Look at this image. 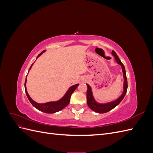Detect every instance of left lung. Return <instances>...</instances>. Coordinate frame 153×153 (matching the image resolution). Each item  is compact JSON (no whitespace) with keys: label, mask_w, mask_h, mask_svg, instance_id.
<instances>
[{"label":"left lung","mask_w":153,"mask_h":153,"mask_svg":"<svg viewBox=\"0 0 153 153\" xmlns=\"http://www.w3.org/2000/svg\"><path fill=\"white\" fill-rule=\"evenodd\" d=\"M112 54L113 56L115 57V61L119 65H121L122 68V71L123 73V78H124V85H123V92L122 94L120 96L119 98L114 101H110V102L105 103H100L95 100L93 94H92V91L91 86L86 84L87 86V103L89 107L92 110L94 111V112L100 114H103L108 112V111L111 110L112 109L114 108L115 106H117L120 102L123 100L124 97L126 94V91L128 89V82H127V78H126V70H125L124 64L121 61V60L119 59L117 55L116 54L114 51H112Z\"/></svg>","instance_id":"8db88e82"}]
</instances>
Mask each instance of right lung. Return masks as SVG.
<instances>
[{
  "instance_id": "right-lung-1",
  "label": "right lung",
  "mask_w": 153,
  "mask_h": 153,
  "mask_svg": "<svg viewBox=\"0 0 153 153\" xmlns=\"http://www.w3.org/2000/svg\"><path fill=\"white\" fill-rule=\"evenodd\" d=\"M45 51L46 50H43L42 52L39 53L38 55L37 58H38L41 55H42V53H44ZM33 64H34V63L32 64L31 66L30 67L29 70L31 69ZM26 82H27V77L25 78V91L26 95L27 96V98H28L29 101L36 108L41 111V112L47 113V114H53V113L57 112H59V111L63 109L64 108H65L69 103L71 96L73 94V92L75 91V90L76 89L78 85H79V84H78L74 85L69 87V89L66 92V94L64 95V96L61 99H60L58 101H50V102L45 103H38L32 100L30 97V96L29 95L28 92H27V88H26Z\"/></svg>"
}]
</instances>
